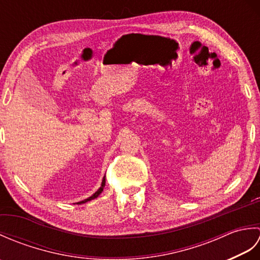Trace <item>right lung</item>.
Instances as JSON below:
<instances>
[{
  "instance_id": "1",
  "label": "right lung",
  "mask_w": 260,
  "mask_h": 260,
  "mask_svg": "<svg viewBox=\"0 0 260 260\" xmlns=\"http://www.w3.org/2000/svg\"><path fill=\"white\" fill-rule=\"evenodd\" d=\"M104 186H105V178L103 179V182H102V186L99 187L98 189V191L97 192H95L93 193V194L91 196V197H89L88 199H86V200H84V201H81V202H78V204H80V203H85V202H88V201H90V200H92V199H95V198H97L99 194H101V193L103 192V190H104Z\"/></svg>"
}]
</instances>
